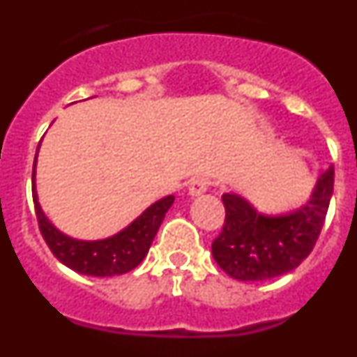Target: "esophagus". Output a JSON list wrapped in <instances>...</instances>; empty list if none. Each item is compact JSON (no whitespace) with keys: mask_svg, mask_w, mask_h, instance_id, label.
<instances>
[{"mask_svg":"<svg viewBox=\"0 0 357 357\" xmlns=\"http://www.w3.org/2000/svg\"><path fill=\"white\" fill-rule=\"evenodd\" d=\"M209 188V181L207 178H193V181L189 182V195L191 197H200L204 195Z\"/></svg>","mask_w":357,"mask_h":357,"instance_id":"1","label":"esophagus"}]
</instances>
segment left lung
<instances>
[{
  "label": "left lung",
  "instance_id": "left-lung-1",
  "mask_svg": "<svg viewBox=\"0 0 357 357\" xmlns=\"http://www.w3.org/2000/svg\"><path fill=\"white\" fill-rule=\"evenodd\" d=\"M334 188V168L320 175L302 206L268 214L238 193H225V223L213 257L236 280H268L295 270L311 254L324 227Z\"/></svg>",
  "mask_w": 357,
  "mask_h": 357
}]
</instances>
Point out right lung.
<instances>
[{
  "label": "right lung",
  "instance_id": "right-lung-1",
  "mask_svg": "<svg viewBox=\"0 0 357 357\" xmlns=\"http://www.w3.org/2000/svg\"><path fill=\"white\" fill-rule=\"evenodd\" d=\"M39 148L40 143L37 146L36 160H33L31 195H33V204H36V214L37 222H39L40 234H43L44 241L48 243L53 255L62 264L75 270L77 273H82V275L114 277L134 270L146 257L151 241L155 238L157 230H159L168 209L173 206L175 197L168 195V197L153 202L150 207H146L139 216L135 218L134 222L128 223L125 229L109 236V238H71V236L64 234L62 230H59L53 225L52 220L46 216V213H44L39 204L36 182Z\"/></svg>",
  "mask_w": 357,
  "mask_h": 357
}]
</instances>
